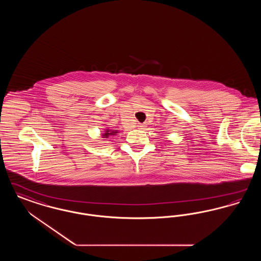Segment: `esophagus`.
<instances>
[{
	"mask_svg": "<svg viewBox=\"0 0 261 261\" xmlns=\"http://www.w3.org/2000/svg\"><path fill=\"white\" fill-rule=\"evenodd\" d=\"M138 128H139V129H145V128H146V124H144V123H139Z\"/></svg>",
	"mask_w": 261,
	"mask_h": 261,
	"instance_id": "34e87169",
	"label": "esophagus"
}]
</instances>
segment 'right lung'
<instances>
[{
    "mask_svg": "<svg viewBox=\"0 0 261 261\" xmlns=\"http://www.w3.org/2000/svg\"><path fill=\"white\" fill-rule=\"evenodd\" d=\"M117 132L116 131H112V130H107L106 131V133L105 134H102V136L105 137V138H108L109 136H113V135H115Z\"/></svg>",
    "mask_w": 261,
    "mask_h": 261,
    "instance_id": "1",
    "label": "right lung"
}]
</instances>
